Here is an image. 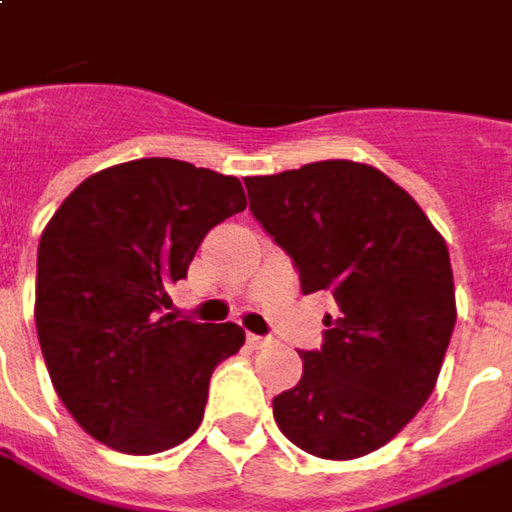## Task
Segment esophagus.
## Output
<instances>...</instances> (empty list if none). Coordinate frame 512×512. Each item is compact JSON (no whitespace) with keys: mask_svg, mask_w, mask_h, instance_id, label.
Here are the masks:
<instances>
[{"mask_svg":"<svg viewBox=\"0 0 512 512\" xmlns=\"http://www.w3.org/2000/svg\"><path fill=\"white\" fill-rule=\"evenodd\" d=\"M246 342H249V347H255V350H260V347H266V344H271L269 336H257V333H249L246 336Z\"/></svg>","mask_w":512,"mask_h":512,"instance_id":"1","label":"esophagus"}]
</instances>
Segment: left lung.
<instances>
[{
    "label": "left lung",
    "instance_id": "obj_1",
    "mask_svg": "<svg viewBox=\"0 0 512 512\" xmlns=\"http://www.w3.org/2000/svg\"><path fill=\"white\" fill-rule=\"evenodd\" d=\"M249 210L300 271L328 291L325 342L274 398L285 437L322 460H356L429 401L457 322L443 235L403 187L350 159L243 179Z\"/></svg>",
    "mask_w": 512,
    "mask_h": 512
}]
</instances>
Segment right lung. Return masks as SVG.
Masks as SVG:
<instances>
[{
	"label": "right lung",
	"mask_w": 512,
	"mask_h": 512,
	"mask_svg": "<svg viewBox=\"0 0 512 512\" xmlns=\"http://www.w3.org/2000/svg\"><path fill=\"white\" fill-rule=\"evenodd\" d=\"M243 210L235 176L151 156L89 176L41 232V353L69 415L103 446L159 454L198 429L212 370L246 333L165 314L168 288Z\"/></svg>",
	"instance_id": "add662e5"
}]
</instances>
